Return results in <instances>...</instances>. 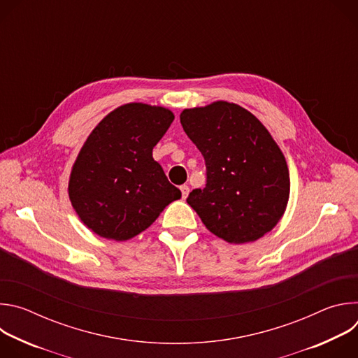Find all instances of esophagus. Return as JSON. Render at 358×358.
<instances>
[{"mask_svg":"<svg viewBox=\"0 0 358 358\" xmlns=\"http://www.w3.org/2000/svg\"><path fill=\"white\" fill-rule=\"evenodd\" d=\"M180 189H181V194H182V198H184V199H185V198H187V196H188V192H189V187H188V185H185V184H184V185H181V187H180Z\"/></svg>","mask_w":358,"mask_h":358,"instance_id":"1","label":"esophagus"}]
</instances>
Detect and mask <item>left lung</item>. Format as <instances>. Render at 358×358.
Listing matches in <instances>:
<instances>
[{
	"instance_id": "8db88e82",
	"label": "left lung",
	"mask_w": 358,
	"mask_h": 358,
	"mask_svg": "<svg viewBox=\"0 0 358 358\" xmlns=\"http://www.w3.org/2000/svg\"><path fill=\"white\" fill-rule=\"evenodd\" d=\"M180 122L207 166L206 187L187 198L203 225L229 243L253 242L272 231L285 214L290 180L266 127L222 100L182 110Z\"/></svg>"
}]
</instances>
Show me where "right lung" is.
I'll list each match as a JSON object with an SVG mask.
<instances>
[{"mask_svg":"<svg viewBox=\"0 0 358 358\" xmlns=\"http://www.w3.org/2000/svg\"><path fill=\"white\" fill-rule=\"evenodd\" d=\"M173 120L166 108L127 103L89 134L72 167L68 191L80 221L99 236L127 241L181 198L152 159V148Z\"/></svg>","mask_w":358,"mask_h":358,"instance_id":"obj_1","label":"right lung"}]
</instances>
